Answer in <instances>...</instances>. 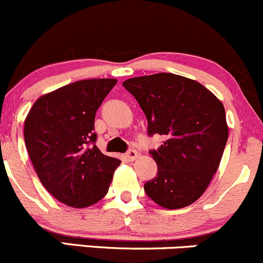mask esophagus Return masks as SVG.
Wrapping results in <instances>:
<instances>
[{
    "mask_svg": "<svg viewBox=\"0 0 263 263\" xmlns=\"http://www.w3.org/2000/svg\"><path fill=\"white\" fill-rule=\"evenodd\" d=\"M137 156H139V153H137L136 150H128L126 153L127 160H129V161H134V160H136Z\"/></svg>",
    "mask_w": 263,
    "mask_h": 263,
    "instance_id": "1",
    "label": "esophagus"
}]
</instances>
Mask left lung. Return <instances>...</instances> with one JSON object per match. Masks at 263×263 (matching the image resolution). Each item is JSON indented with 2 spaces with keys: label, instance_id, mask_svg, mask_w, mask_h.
Instances as JSON below:
<instances>
[{
  "label": "left lung",
  "instance_id": "left-lung-1",
  "mask_svg": "<svg viewBox=\"0 0 263 263\" xmlns=\"http://www.w3.org/2000/svg\"><path fill=\"white\" fill-rule=\"evenodd\" d=\"M123 87L145 112L148 135L165 137L150 151L157 175L145 184L146 194L165 209L190 205L222 160L228 140L224 106L203 84L171 73L129 78Z\"/></svg>",
  "mask_w": 263,
  "mask_h": 263
}]
</instances>
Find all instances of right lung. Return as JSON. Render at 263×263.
<instances>
[{"instance_id":"1","label":"right lung","mask_w":263,"mask_h":263,"mask_svg":"<svg viewBox=\"0 0 263 263\" xmlns=\"http://www.w3.org/2000/svg\"><path fill=\"white\" fill-rule=\"evenodd\" d=\"M117 79H85L41 96L24 124L30 160L41 184L62 203L87 208L108 193L121 161L95 145V117Z\"/></svg>"}]
</instances>
